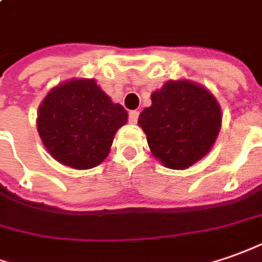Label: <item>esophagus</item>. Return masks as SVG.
<instances>
[{
	"label": "esophagus",
	"mask_w": 262,
	"mask_h": 262,
	"mask_svg": "<svg viewBox=\"0 0 262 262\" xmlns=\"http://www.w3.org/2000/svg\"><path fill=\"white\" fill-rule=\"evenodd\" d=\"M138 119H139V112H138V110H132L130 113H129V122L135 124L136 122H138Z\"/></svg>",
	"instance_id": "obj_1"
}]
</instances>
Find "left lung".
Masks as SVG:
<instances>
[{"label":"left lung","instance_id":"left-lung-1","mask_svg":"<svg viewBox=\"0 0 262 262\" xmlns=\"http://www.w3.org/2000/svg\"><path fill=\"white\" fill-rule=\"evenodd\" d=\"M138 124L149 149L163 166L183 170L211 152L222 126L218 100L191 80H168L150 94Z\"/></svg>","mask_w":262,"mask_h":262}]
</instances>
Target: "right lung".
I'll list each match as a JSON object with an SVG mask.
<instances>
[{"label": "right lung", "instance_id": "1", "mask_svg": "<svg viewBox=\"0 0 262 262\" xmlns=\"http://www.w3.org/2000/svg\"><path fill=\"white\" fill-rule=\"evenodd\" d=\"M127 112L113 103L94 79H71L50 90L37 113V130L57 162L92 169L107 158Z\"/></svg>", "mask_w": 262, "mask_h": 262}]
</instances>
